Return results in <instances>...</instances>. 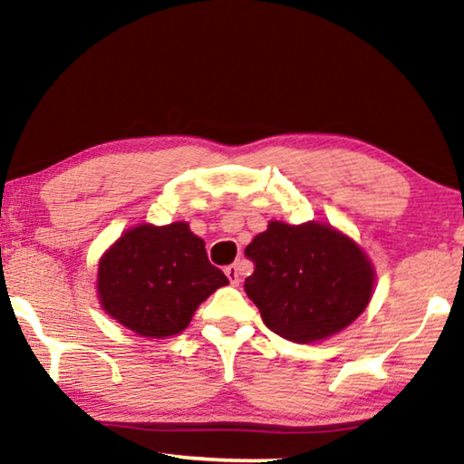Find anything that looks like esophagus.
Returning <instances> with one entry per match:
<instances>
[{"mask_svg": "<svg viewBox=\"0 0 464 464\" xmlns=\"http://www.w3.org/2000/svg\"><path fill=\"white\" fill-rule=\"evenodd\" d=\"M240 275H243V270H240V264L226 266V276L230 278L232 285H238L240 283Z\"/></svg>", "mask_w": 464, "mask_h": 464, "instance_id": "esophagus-1", "label": "esophagus"}]
</instances>
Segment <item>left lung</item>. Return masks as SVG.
Returning a JSON list of instances; mask_svg holds the SVG:
<instances>
[{"mask_svg":"<svg viewBox=\"0 0 464 464\" xmlns=\"http://www.w3.org/2000/svg\"><path fill=\"white\" fill-rule=\"evenodd\" d=\"M245 291L270 332L291 342L338 334L363 313L373 270L363 251L332 226L270 221L245 249Z\"/></svg>","mask_w":464,"mask_h":464,"instance_id":"8db88e82","label":"left lung"}]
</instances>
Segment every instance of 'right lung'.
<instances>
[{
  "label": "right lung",
  "instance_id": "right-lung-1",
  "mask_svg": "<svg viewBox=\"0 0 464 464\" xmlns=\"http://www.w3.org/2000/svg\"><path fill=\"white\" fill-rule=\"evenodd\" d=\"M224 285L226 275L183 221L132 227L99 262L101 304L143 338L183 332L200 302Z\"/></svg>",
  "mask_w": 464,
  "mask_h": 464
}]
</instances>
